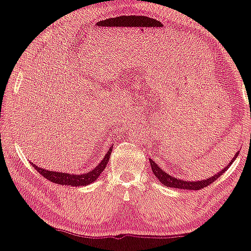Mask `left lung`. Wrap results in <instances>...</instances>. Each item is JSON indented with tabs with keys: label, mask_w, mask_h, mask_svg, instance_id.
<instances>
[{
	"label": "left lung",
	"mask_w": 251,
	"mask_h": 251,
	"mask_svg": "<svg viewBox=\"0 0 251 251\" xmlns=\"http://www.w3.org/2000/svg\"><path fill=\"white\" fill-rule=\"evenodd\" d=\"M238 155H239V152H237V154L234 155V157L231 159V162L228 163V164L225 166L222 171H220L219 173H216L215 176H213L210 177H206V179H204V180H198V181H184L182 179H179V177L172 176L171 174L166 173L164 170H162L161 168H159V166L156 164V163L152 161L151 158H148V159H150L152 173L155 174V176L157 177L158 181H161V183L163 184V186L170 187V188H176V189H187V190H201V189H202V188L208 187L209 184L213 183L216 179H219V177L222 176L225 171L230 168V165L234 162V159L238 157Z\"/></svg>",
	"instance_id": "obj_1"
}]
</instances>
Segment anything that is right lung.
<instances>
[{"instance_id":"obj_1","label":"right lung","mask_w":251,"mask_h":251,"mask_svg":"<svg viewBox=\"0 0 251 251\" xmlns=\"http://www.w3.org/2000/svg\"><path fill=\"white\" fill-rule=\"evenodd\" d=\"M112 151V147L108 150V151L105 154V156L101 159L99 165H96L95 169L90 170L89 172H86L83 174H72L67 172H56V171H49L43 168H38L37 165L32 164L34 169L39 174H42L43 176L47 179L50 182H54L56 184H62V186H72V187H79V186H87L90 184L99 179L100 173L103 172L104 169L106 168L108 159H110V155Z\"/></svg>"}]
</instances>
